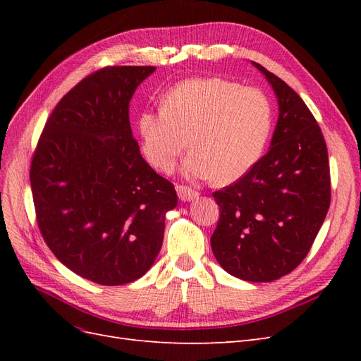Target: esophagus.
<instances>
[{
  "mask_svg": "<svg viewBox=\"0 0 361 361\" xmlns=\"http://www.w3.org/2000/svg\"><path fill=\"white\" fill-rule=\"evenodd\" d=\"M176 191H178L179 199L183 200V202H191V200L199 197V192L197 191H194V190H191L188 187H185V185H178Z\"/></svg>",
  "mask_w": 361,
  "mask_h": 361,
  "instance_id": "34e87169",
  "label": "esophagus"
}]
</instances>
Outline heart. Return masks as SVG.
Wrapping results in <instances>:
<instances>
[{
	"label": "heart",
	"instance_id": "b5f03b06",
	"mask_svg": "<svg viewBox=\"0 0 361 361\" xmlns=\"http://www.w3.org/2000/svg\"><path fill=\"white\" fill-rule=\"evenodd\" d=\"M272 123L274 108L264 90L226 78H192L169 90L158 110L141 113L138 130L154 169L170 171L190 145L187 176L232 183L264 155Z\"/></svg>",
	"mask_w": 361,
	"mask_h": 361
}]
</instances>
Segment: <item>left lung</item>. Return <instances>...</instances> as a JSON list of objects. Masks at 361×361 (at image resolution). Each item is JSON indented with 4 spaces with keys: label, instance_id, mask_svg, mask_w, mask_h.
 <instances>
[{
    "label": "left lung",
    "instance_id": "left-lung-1",
    "mask_svg": "<svg viewBox=\"0 0 361 361\" xmlns=\"http://www.w3.org/2000/svg\"><path fill=\"white\" fill-rule=\"evenodd\" d=\"M279 99L268 154L244 178L212 192L220 220L214 256L228 274L272 281L297 268L318 235L331 202L329 150L307 105L259 63Z\"/></svg>",
    "mask_w": 361,
    "mask_h": 361
}]
</instances>
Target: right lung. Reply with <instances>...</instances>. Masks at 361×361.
Returning <instances> with one entry per match:
<instances>
[{"label":"right lung","mask_w":361,"mask_h":361,"mask_svg":"<svg viewBox=\"0 0 361 361\" xmlns=\"http://www.w3.org/2000/svg\"><path fill=\"white\" fill-rule=\"evenodd\" d=\"M155 66H106L64 94L31 159L40 233L75 274L104 286L145 276L164 239L174 185L140 155L129 101Z\"/></svg>","instance_id":"right-lung-1"}]
</instances>
